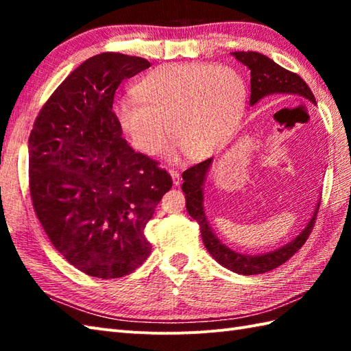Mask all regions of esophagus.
Segmentation results:
<instances>
[{
    "label": "esophagus",
    "instance_id": "1",
    "mask_svg": "<svg viewBox=\"0 0 351 351\" xmlns=\"http://www.w3.org/2000/svg\"><path fill=\"white\" fill-rule=\"evenodd\" d=\"M169 173H170V176H171V180H173V185H180L181 184V175H180V171L178 170H175V169H169Z\"/></svg>",
    "mask_w": 351,
    "mask_h": 351
}]
</instances>
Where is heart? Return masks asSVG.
<instances>
[{
  "label": "heart",
  "mask_w": 351,
  "mask_h": 351,
  "mask_svg": "<svg viewBox=\"0 0 351 351\" xmlns=\"http://www.w3.org/2000/svg\"><path fill=\"white\" fill-rule=\"evenodd\" d=\"M132 95L134 99L114 104L113 116L134 149L158 155L169 128L187 158L205 160L235 132L247 102V84L230 66L164 64L141 77Z\"/></svg>",
  "instance_id": "heart-1"
}]
</instances>
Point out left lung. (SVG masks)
Returning a JSON list of instances; mask_svg holds the SVG:
<instances>
[{"instance_id":"left-lung-1","label":"left lung","mask_w":351,"mask_h":351,"mask_svg":"<svg viewBox=\"0 0 351 351\" xmlns=\"http://www.w3.org/2000/svg\"><path fill=\"white\" fill-rule=\"evenodd\" d=\"M237 62L243 63L250 69V104H256L259 99L265 98V96H273V95H295V96H303L312 102H315V96L312 95L309 86L306 84L300 75L291 72L285 68H282L278 63H274L271 58H268L264 54H259V52L253 51H238L232 54ZM211 166V158H208L202 162H197L195 166L189 167L182 173V191L185 195V206H187V211L199 223L200 234H202V240L208 252L211 253L213 258L217 261L219 264L223 267L229 268L235 273L240 274H261L265 271L274 270L279 265L294 255V253L299 250L302 245L306 243L308 237L311 235L312 229L315 225V214L312 215L311 221L308 226L304 228L303 232L288 243L283 247L265 253V255H241V253L232 252L228 249L225 244H221L213 230L208 225L206 215L204 213V193L202 187L205 182L206 171Z\"/></svg>"}]
</instances>
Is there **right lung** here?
I'll return each mask as SVG.
<instances>
[{"instance_id":"right-lung-1","label":"right lung","mask_w":351,"mask_h":351,"mask_svg":"<svg viewBox=\"0 0 351 351\" xmlns=\"http://www.w3.org/2000/svg\"><path fill=\"white\" fill-rule=\"evenodd\" d=\"M146 58L102 52L81 63L37 114L28 138L29 196L52 245L99 279L132 273L152 245L145 228L171 176L122 138L117 87Z\"/></svg>"}]
</instances>
